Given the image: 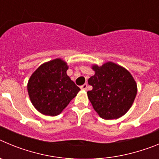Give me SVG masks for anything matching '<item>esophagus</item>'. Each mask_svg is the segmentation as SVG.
Listing matches in <instances>:
<instances>
[{"mask_svg": "<svg viewBox=\"0 0 159 159\" xmlns=\"http://www.w3.org/2000/svg\"><path fill=\"white\" fill-rule=\"evenodd\" d=\"M80 88L82 90H87V88H88V84H83L82 86H80Z\"/></svg>", "mask_w": 159, "mask_h": 159, "instance_id": "34e87169", "label": "esophagus"}]
</instances>
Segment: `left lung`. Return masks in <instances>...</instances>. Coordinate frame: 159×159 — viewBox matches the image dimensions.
<instances>
[{
	"label": "left lung",
	"instance_id": "left-lung-1",
	"mask_svg": "<svg viewBox=\"0 0 159 159\" xmlns=\"http://www.w3.org/2000/svg\"><path fill=\"white\" fill-rule=\"evenodd\" d=\"M95 75L88 80L87 92L94 110L104 119H116L127 113L137 94V84L126 68L112 62L92 65Z\"/></svg>",
	"mask_w": 159,
	"mask_h": 159
}]
</instances>
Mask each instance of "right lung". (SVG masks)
I'll return each instance as SVG.
<instances>
[{
    "mask_svg": "<svg viewBox=\"0 0 159 159\" xmlns=\"http://www.w3.org/2000/svg\"><path fill=\"white\" fill-rule=\"evenodd\" d=\"M67 69L65 61L55 59L41 64L29 78V98L43 115L58 116L80 92V88L67 75Z\"/></svg>",
    "mask_w": 159,
    "mask_h": 159,
    "instance_id": "1",
    "label": "right lung"
}]
</instances>
